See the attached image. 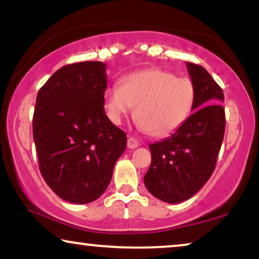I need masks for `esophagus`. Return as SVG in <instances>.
I'll return each instance as SVG.
<instances>
[{
	"mask_svg": "<svg viewBox=\"0 0 259 259\" xmlns=\"http://www.w3.org/2000/svg\"><path fill=\"white\" fill-rule=\"evenodd\" d=\"M138 146H139V143H138L137 139H134V138H128V140H127V147L128 148H137Z\"/></svg>",
	"mask_w": 259,
	"mask_h": 259,
	"instance_id": "obj_1",
	"label": "esophagus"
}]
</instances>
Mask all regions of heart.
<instances>
[{
    "label": "heart",
    "instance_id": "1",
    "mask_svg": "<svg viewBox=\"0 0 259 259\" xmlns=\"http://www.w3.org/2000/svg\"><path fill=\"white\" fill-rule=\"evenodd\" d=\"M108 118L119 123L137 105V122L141 130L155 137L176 132L189 119L196 101V90L187 77L160 68L144 69L127 75L122 86L105 91Z\"/></svg>",
    "mask_w": 259,
    "mask_h": 259
}]
</instances>
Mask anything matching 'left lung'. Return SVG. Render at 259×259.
Listing matches in <instances>:
<instances>
[{
	"instance_id": "1",
	"label": "left lung",
	"mask_w": 259,
	"mask_h": 259,
	"mask_svg": "<svg viewBox=\"0 0 259 259\" xmlns=\"http://www.w3.org/2000/svg\"><path fill=\"white\" fill-rule=\"evenodd\" d=\"M196 90L192 114L171 137L148 145L145 185L155 198L177 204L194 196L214 171L225 132L223 90L207 70L186 62Z\"/></svg>"
}]
</instances>
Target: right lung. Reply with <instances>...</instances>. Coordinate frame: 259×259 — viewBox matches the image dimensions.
Instances as JSON below:
<instances>
[{"mask_svg": "<svg viewBox=\"0 0 259 259\" xmlns=\"http://www.w3.org/2000/svg\"><path fill=\"white\" fill-rule=\"evenodd\" d=\"M106 65L63 66L40 88L33 116L38 167L47 185L73 204L105 192L126 148V133L105 114Z\"/></svg>", "mask_w": 259, "mask_h": 259, "instance_id": "1", "label": "right lung"}]
</instances>
